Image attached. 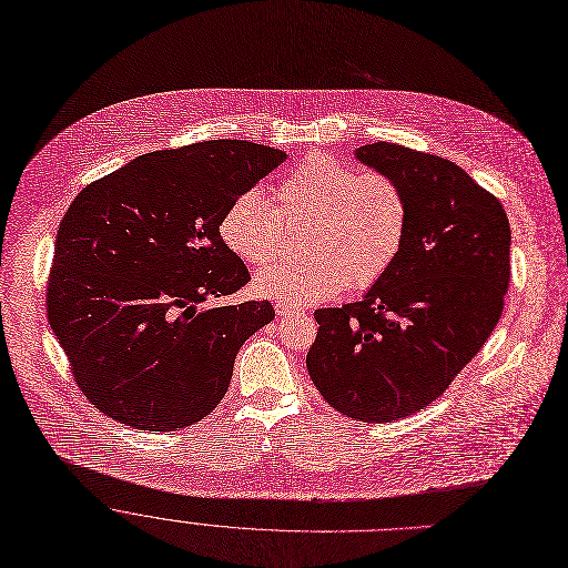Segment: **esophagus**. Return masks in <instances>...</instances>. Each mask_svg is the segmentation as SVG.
Masks as SVG:
<instances>
[{
	"label": "esophagus",
	"mask_w": 568,
	"mask_h": 568,
	"mask_svg": "<svg viewBox=\"0 0 568 568\" xmlns=\"http://www.w3.org/2000/svg\"><path fill=\"white\" fill-rule=\"evenodd\" d=\"M275 313H277V317H288V315H295V313H297V308H295V306H288V304H282V302H277V304H275Z\"/></svg>",
	"instance_id": "1"
}]
</instances>
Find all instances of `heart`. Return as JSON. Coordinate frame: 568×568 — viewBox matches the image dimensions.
I'll return each mask as SVG.
<instances>
[{
    "instance_id": "b5f03b06",
    "label": "heart",
    "mask_w": 568,
    "mask_h": 568,
    "mask_svg": "<svg viewBox=\"0 0 568 568\" xmlns=\"http://www.w3.org/2000/svg\"><path fill=\"white\" fill-rule=\"evenodd\" d=\"M275 207L248 190L219 219V235L244 264L268 262L282 246L284 223L308 221L300 262L257 271L253 288L288 306H311L347 286L376 284L398 257L407 233L403 187L383 172H358L326 154H308L273 190Z\"/></svg>"
}]
</instances>
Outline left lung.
I'll list each match as a JSON object with an SVG mask.
<instances>
[{
  "label": "left lung",
  "mask_w": 568,
  "mask_h": 568,
  "mask_svg": "<svg viewBox=\"0 0 568 568\" xmlns=\"http://www.w3.org/2000/svg\"><path fill=\"white\" fill-rule=\"evenodd\" d=\"M356 159L403 187L407 233L361 302L315 311L306 369L339 414L389 423L436 400L490 337L510 280V223L452 161L385 141Z\"/></svg>",
  "instance_id": "obj_1"
}]
</instances>
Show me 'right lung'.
<instances>
[{"instance_id":"right-lung-1","label":"right lung","mask_w":568,"mask_h":568,"mask_svg":"<svg viewBox=\"0 0 568 568\" xmlns=\"http://www.w3.org/2000/svg\"><path fill=\"white\" fill-rule=\"evenodd\" d=\"M221 139L134 159L87 185L60 221L47 288L51 328L82 394L136 429L207 416L237 352L275 317L271 302L216 306L251 282L219 219L284 163Z\"/></svg>"}]
</instances>
